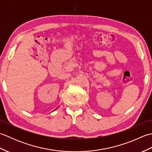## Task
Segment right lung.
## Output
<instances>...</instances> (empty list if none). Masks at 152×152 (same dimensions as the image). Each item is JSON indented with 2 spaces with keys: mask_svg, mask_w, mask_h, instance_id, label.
Returning <instances> with one entry per match:
<instances>
[{
  "mask_svg": "<svg viewBox=\"0 0 152 152\" xmlns=\"http://www.w3.org/2000/svg\"><path fill=\"white\" fill-rule=\"evenodd\" d=\"M57 108H56V109H57Z\"/></svg>",
  "mask_w": 152,
  "mask_h": 152,
  "instance_id": "obj_1",
  "label": "right lung"
}]
</instances>
